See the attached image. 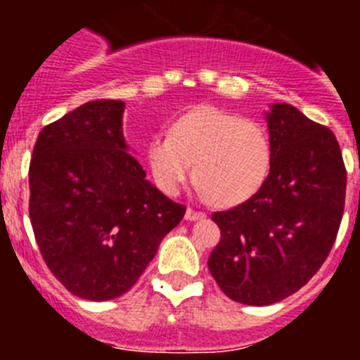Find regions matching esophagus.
I'll return each mask as SVG.
<instances>
[{
  "label": "esophagus",
  "instance_id": "obj_1",
  "mask_svg": "<svg viewBox=\"0 0 360 360\" xmlns=\"http://www.w3.org/2000/svg\"><path fill=\"white\" fill-rule=\"evenodd\" d=\"M200 218H205V212L195 211V209H187L186 211L187 221H195V219H200Z\"/></svg>",
  "mask_w": 360,
  "mask_h": 360
}]
</instances>
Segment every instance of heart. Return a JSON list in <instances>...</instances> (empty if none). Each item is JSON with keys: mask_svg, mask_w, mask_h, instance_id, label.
I'll return each mask as SVG.
<instances>
[{"mask_svg": "<svg viewBox=\"0 0 360 360\" xmlns=\"http://www.w3.org/2000/svg\"><path fill=\"white\" fill-rule=\"evenodd\" d=\"M149 171L165 195H176L191 176L218 207H232L262 189L272 164L266 129L216 106H198L157 133L146 146Z\"/></svg>", "mask_w": 360, "mask_h": 360, "instance_id": "1", "label": "heart"}]
</instances>
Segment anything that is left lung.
<instances>
[{
  "instance_id": "obj_1",
  "label": "left lung",
  "mask_w": 360,
  "mask_h": 360,
  "mask_svg": "<svg viewBox=\"0 0 360 360\" xmlns=\"http://www.w3.org/2000/svg\"><path fill=\"white\" fill-rule=\"evenodd\" d=\"M272 164L252 198L212 214L221 238L209 270L232 301L278 303L328 257L345 211L346 167L335 135L290 104L266 113Z\"/></svg>"
}]
</instances>
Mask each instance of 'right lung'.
<instances>
[{
    "label": "right lung",
    "instance_id": "add662e5",
    "mask_svg": "<svg viewBox=\"0 0 360 360\" xmlns=\"http://www.w3.org/2000/svg\"><path fill=\"white\" fill-rule=\"evenodd\" d=\"M122 101H91L41 129L32 153L30 224L44 263L90 301L126 294L186 205L146 180L122 135Z\"/></svg>",
    "mask_w": 360,
    "mask_h": 360
}]
</instances>
